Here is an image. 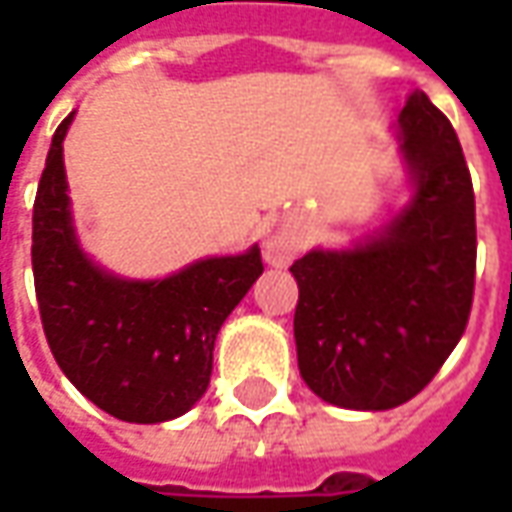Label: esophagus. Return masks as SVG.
Here are the masks:
<instances>
[{
  "label": "esophagus",
  "instance_id": "obj_1",
  "mask_svg": "<svg viewBox=\"0 0 512 512\" xmlns=\"http://www.w3.org/2000/svg\"><path fill=\"white\" fill-rule=\"evenodd\" d=\"M288 249H285V246H277V244H271L266 249V260L268 263H274V266H279V263H285V260H288Z\"/></svg>",
  "mask_w": 512,
  "mask_h": 512
}]
</instances>
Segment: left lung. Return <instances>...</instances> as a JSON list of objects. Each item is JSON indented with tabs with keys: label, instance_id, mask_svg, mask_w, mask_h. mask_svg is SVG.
I'll list each match as a JSON object with an SVG mask.
<instances>
[{
	"label": "left lung",
	"instance_id": "left-lung-1",
	"mask_svg": "<svg viewBox=\"0 0 512 512\" xmlns=\"http://www.w3.org/2000/svg\"><path fill=\"white\" fill-rule=\"evenodd\" d=\"M411 197L362 241L310 249L293 337L315 395L351 411H386L419 395L461 340L474 293V191L458 134L425 93L397 117Z\"/></svg>",
	"mask_w": 512,
	"mask_h": 512
}]
</instances>
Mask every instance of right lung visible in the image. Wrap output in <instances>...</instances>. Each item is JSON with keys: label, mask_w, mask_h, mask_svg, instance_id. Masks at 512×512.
Masks as SVG:
<instances>
[{"label": "right lung", "mask_w": 512, "mask_h": 512, "mask_svg": "<svg viewBox=\"0 0 512 512\" xmlns=\"http://www.w3.org/2000/svg\"><path fill=\"white\" fill-rule=\"evenodd\" d=\"M51 136L32 211L40 321L60 370L106 414L156 425L186 414L211 384L213 343L255 279L260 249L205 257L164 279L106 271L79 244L62 142Z\"/></svg>", "instance_id": "obj_1"}]
</instances>
